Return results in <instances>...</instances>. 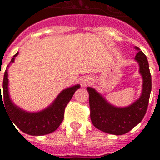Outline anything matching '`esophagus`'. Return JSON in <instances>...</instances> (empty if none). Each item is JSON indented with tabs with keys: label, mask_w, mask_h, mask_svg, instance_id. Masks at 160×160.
I'll use <instances>...</instances> for the list:
<instances>
[{
	"label": "esophagus",
	"mask_w": 160,
	"mask_h": 160,
	"mask_svg": "<svg viewBox=\"0 0 160 160\" xmlns=\"http://www.w3.org/2000/svg\"><path fill=\"white\" fill-rule=\"evenodd\" d=\"M90 81L91 80H89L88 79H87V80H85L83 81V85L85 86V87H86V86H87L88 84H90Z\"/></svg>",
	"instance_id": "obj_1"
}]
</instances>
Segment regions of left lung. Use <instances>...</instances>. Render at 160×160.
Masks as SVG:
<instances>
[{
	"mask_svg": "<svg viewBox=\"0 0 160 160\" xmlns=\"http://www.w3.org/2000/svg\"><path fill=\"white\" fill-rule=\"evenodd\" d=\"M136 49L139 52L135 60L140 65V73L143 78L142 94L136 102L128 107H114L93 88L87 87L92 122L98 129L108 134L121 135L129 132L141 122L148 110L152 90L151 73L147 56L138 48Z\"/></svg>",
	"mask_w": 160,
	"mask_h": 160,
	"instance_id": "left-lung-1",
	"label": "left lung"
}]
</instances>
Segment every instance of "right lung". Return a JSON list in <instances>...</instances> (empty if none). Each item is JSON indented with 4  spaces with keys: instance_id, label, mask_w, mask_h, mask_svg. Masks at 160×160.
Returning <instances> with one entry per match:
<instances>
[{
    "instance_id": "add662e5",
    "label": "right lung",
    "mask_w": 160,
    "mask_h": 160,
    "mask_svg": "<svg viewBox=\"0 0 160 160\" xmlns=\"http://www.w3.org/2000/svg\"><path fill=\"white\" fill-rule=\"evenodd\" d=\"M19 53L17 52L11 60L13 62L14 57ZM8 68L6 69L3 78V96L2 97L0 85V104H2L8 113L11 121L15 124L21 131L30 135H43L52 133L59 127L64 118V111L67 104L71 100L73 95L77 89L80 88V85L67 88L63 90L56 98L49 107L45 110L37 112L29 113L20 110L15 106L10 100L8 95ZM17 129V128H16Z\"/></svg>"
}]
</instances>
